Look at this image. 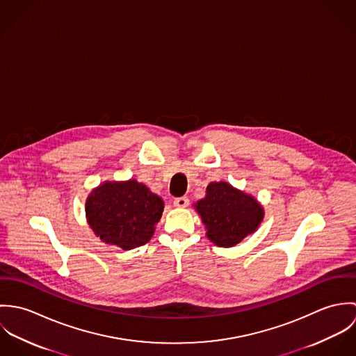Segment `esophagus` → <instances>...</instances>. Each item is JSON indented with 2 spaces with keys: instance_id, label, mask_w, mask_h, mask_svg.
<instances>
[{
  "instance_id": "1",
  "label": "esophagus",
  "mask_w": 356,
  "mask_h": 356,
  "mask_svg": "<svg viewBox=\"0 0 356 356\" xmlns=\"http://www.w3.org/2000/svg\"><path fill=\"white\" fill-rule=\"evenodd\" d=\"M172 203L178 208H185L189 205V199L188 197H177V199H174Z\"/></svg>"
}]
</instances>
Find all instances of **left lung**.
Wrapping results in <instances>:
<instances>
[{
  "label": "left lung",
  "instance_id": "1",
  "mask_svg": "<svg viewBox=\"0 0 356 356\" xmlns=\"http://www.w3.org/2000/svg\"><path fill=\"white\" fill-rule=\"evenodd\" d=\"M207 237L219 247H233L254 233L263 220V208L252 196L227 182H211L207 196L196 204Z\"/></svg>",
  "mask_w": 356,
  "mask_h": 356
}]
</instances>
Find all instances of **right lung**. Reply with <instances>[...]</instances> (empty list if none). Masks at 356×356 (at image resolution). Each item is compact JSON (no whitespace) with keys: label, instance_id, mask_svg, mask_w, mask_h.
Returning a JSON list of instances; mask_svg holds the SVG:
<instances>
[{"label":"right lung","instance_id":"right-lung-1","mask_svg":"<svg viewBox=\"0 0 356 356\" xmlns=\"http://www.w3.org/2000/svg\"><path fill=\"white\" fill-rule=\"evenodd\" d=\"M164 204L144 184L105 182L86 202V216L93 232L104 243L133 250L152 238Z\"/></svg>","mask_w":356,"mask_h":356}]
</instances>
